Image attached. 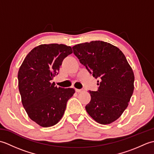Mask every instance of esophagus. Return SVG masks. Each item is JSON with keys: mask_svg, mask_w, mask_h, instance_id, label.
I'll return each instance as SVG.
<instances>
[{"mask_svg": "<svg viewBox=\"0 0 154 154\" xmlns=\"http://www.w3.org/2000/svg\"><path fill=\"white\" fill-rule=\"evenodd\" d=\"M75 91H76L77 93H82L83 90V89H75Z\"/></svg>", "mask_w": 154, "mask_h": 154, "instance_id": "1", "label": "esophagus"}]
</instances>
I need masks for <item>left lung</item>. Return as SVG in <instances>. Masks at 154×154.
Listing matches in <instances>:
<instances>
[{"label": "left lung", "instance_id": "obj_1", "mask_svg": "<svg viewBox=\"0 0 154 154\" xmlns=\"http://www.w3.org/2000/svg\"><path fill=\"white\" fill-rule=\"evenodd\" d=\"M80 63L99 78L97 91H89L87 113L101 124H109L122 115L134 91V75L120 49L107 42L92 41L73 47Z\"/></svg>", "mask_w": 154, "mask_h": 154}]
</instances>
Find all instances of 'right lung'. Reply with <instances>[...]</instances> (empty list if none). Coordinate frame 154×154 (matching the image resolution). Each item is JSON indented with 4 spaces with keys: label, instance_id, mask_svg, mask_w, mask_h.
<instances>
[{
    "label": "right lung",
    "instance_id": "1",
    "mask_svg": "<svg viewBox=\"0 0 154 154\" xmlns=\"http://www.w3.org/2000/svg\"><path fill=\"white\" fill-rule=\"evenodd\" d=\"M72 53L66 45L42 44L29 52L19 69L22 105L30 119L42 127L52 126L61 120L68 100L75 93L72 88H57L51 83L62 61Z\"/></svg>",
    "mask_w": 154,
    "mask_h": 154
}]
</instances>
